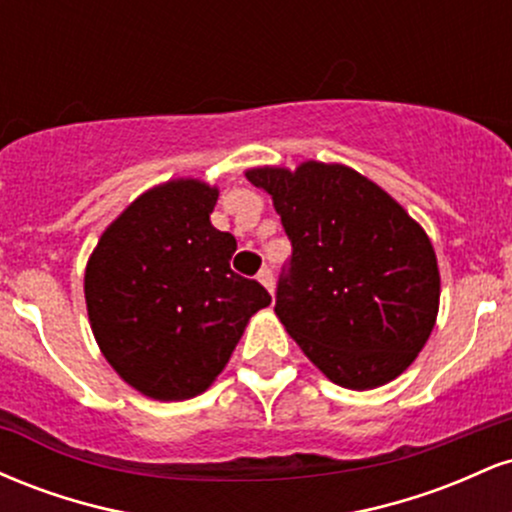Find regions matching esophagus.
I'll return each mask as SVG.
<instances>
[{"instance_id":"34e87169","label":"esophagus","mask_w":512,"mask_h":512,"mask_svg":"<svg viewBox=\"0 0 512 512\" xmlns=\"http://www.w3.org/2000/svg\"><path fill=\"white\" fill-rule=\"evenodd\" d=\"M257 279H260V284L264 286V289H267L269 293H274V274H272V269L262 267L260 274H257Z\"/></svg>"}]
</instances>
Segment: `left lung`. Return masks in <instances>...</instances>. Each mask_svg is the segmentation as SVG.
Here are the masks:
<instances>
[{"instance_id":"obj_1","label":"left lung","mask_w":512,"mask_h":512,"mask_svg":"<svg viewBox=\"0 0 512 512\" xmlns=\"http://www.w3.org/2000/svg\"><path fill=\"white\" fill-rule=\"evenodd\" d=\"M291 240L274 313L332 383L373 390L411 366L440 301L431 240L383 187L339 163L245 173Z\"/></svg>"}]
</instances>
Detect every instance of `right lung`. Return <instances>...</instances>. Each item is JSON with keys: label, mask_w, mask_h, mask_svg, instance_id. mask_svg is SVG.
Masks as SVG:
<instances>
[{"label": "right lung", "mask_w": 512, "mask_h": 512, "mask_svg": "<svg viewBox=\"0 0 512 512\" xmlns=\"http://www.w3.org/2000/svg\"><path fill=\"white\" fill-rule=\"evenodd\" d=\"M219 190L195 178L144 192L105 228L84 293L93 337L127 385L161 402L204 392L226 368L267 289L231 269L236 238L209 214Z\"/></svg>", "instance_id": "1"}]
</instances>
